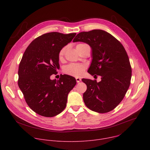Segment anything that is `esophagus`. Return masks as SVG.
<instances>
[{"label": "esophagus", "instance_id": "34e87169", "mask_svg": "<svg viewBox=\"0 0 150 150\" xmlns=\"http://www.w3.org/2000/svg\"><path fill=\"white\" fill-rule=\"evenodd\" d=\"M76 81L77 82H79L81 81V79L80 78H78V77H76Z\"/></svg>", "mask_w": 150, "mask_h": 150}]
</instances>
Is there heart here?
<instances>
[{
    "label": "heart",
    "mask_w": 150,
    "mask_h": 150,
    "mask_svg": "<svg viewBox=\"0 0 150 150\" xmlns=\"http://www.w3.org/2000/svg\"><path fill=\"white\" fill-rule=\"evenodd\" d=\"M82 45H84V44H79V45H78L77 46H79ZM66 50H67V47H63L60 50L58 54V56L60 59L63 58L64 54L65 53ZM85 69V66L83 65H81V64H78V63H71L70 65H68L65 68V69H64V72L68 75L78 77L81 76L83 74Z\"/></svg>",
    "instance_id": "heart-1"
}]
</instances>
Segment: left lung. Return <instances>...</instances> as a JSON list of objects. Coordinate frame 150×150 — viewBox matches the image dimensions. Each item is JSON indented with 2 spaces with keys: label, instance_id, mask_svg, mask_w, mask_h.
<instances>
[{
  "label": "left lung",
  "instance_id": "left-lung-1",
  "mask_svg": "<svg viewBox=\"0 0 150 150\" xmlns=\"http://www.w3.org/2000/svg\"><path fill=\"white\" fill-rule=\"evenodd\" d=\"M83 42L92 49V62L88 70L101 81L82 79L87 89L83 99L90 110L104 113L113 110L122 101L129 87L132 69L129 57L120 42L101 30L78 34L73 42Z\"/></svg>",
  "mask_w": 150,
  "mask_h": 150
}]
</instances>
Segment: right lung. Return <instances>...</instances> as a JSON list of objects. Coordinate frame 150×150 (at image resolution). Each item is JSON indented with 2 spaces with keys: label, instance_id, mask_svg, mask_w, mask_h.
<instances>
[{
  "label": "right lung",
  "instance_id": "add662e5",
  "mask_svg": "<svg viewBox=\"0 0 150 150\" xmlns=\"http://www.w3.org/2000/svg\"><path fill=\"white\" fill-rule=\"evenodd\" d=\"M76 33L52 32L34 40L25 50L18 69V86L26 103L36 113L53 117L66 108L68 96L76 85L73 76L63 75L50 79L59 69L60 50L67 45Z\"/></svg>",
  "mask_w": 150,
  "mask_h": 150
}]
</instances>
